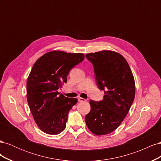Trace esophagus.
Returning a JSON list of instances; mask_svg holds the SVG:
<instances>
[{"label":"esophagus","instance_id":"1","mask_svg":"<svg viewBox=\"0 0 161 161\" xmlns=\"http://www.w3.org/2000/svg\"><path fill=\"white\" fill-rule=\"evenodd\" d=\"M78 101H79V102H85V101H86V100L85 99L81 98V97H79V98H78Z\"/></svg>","mask_w":161,"mask_h":161}]
</instances>
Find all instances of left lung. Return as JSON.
Returning a JSON list of instances; mask_svg holds the SVG:
<instances>
[{
	"mask_svg": "<svg viewBox=\"0 0 161 161\" xmlns=\"http://www.w3.org/2000/svg\"><path fill=\"white\" fill-rule=\"evenodd\" d=\"M94 67L97 85L103 90V100H91L85 116L87 128L97 136L111 133L127 115L136 92L134 78L125 58L118 52L102 50L86 54Z\"/></svg>",
	"mask_w": 161,
	"mask_h": 161,
	"instance_id": "8db88e82",
	"label": "left lung"
}]
</instances>
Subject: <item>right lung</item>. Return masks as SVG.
<instances>
[{
    "label": "right lung",
    "mask_w": 161,
    "mask_h": 161,
    "mask_svg": "<svg viewBox=\"0 0 161 161\" xmlns=\"http://www.w3.org/2000/svg\"><path fill=\"white\" fill-rule=\"evenodd\" d=\"M82 53L53 50L34 63L27 80V99L34 121L46 134L56 135L66 128L69 111L77 103L58 89L66 83L73 66L84 60Z\"/></svg>",
    "instance_id": "1"
}]
</instances>
